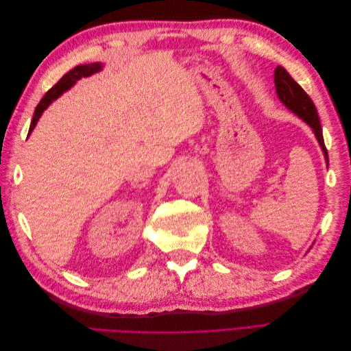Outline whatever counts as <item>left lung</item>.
Segmentation results:
<instances>
[{
    "instance_id": "obj_1",
    "label": "left lung",
    "mask_w": 351,
    "mask_h": 351,
    "mask_svg": "<svg viewBox=\"0 0 351 351\" xmlns=\"http://www.w3.org/2000/svg\"><path fill=\"white\" fill-rule=\"evenodd\" d=\"M275 88H277L278 98L282 101L285 107L291 110L294 114L299 115L300 119H303L312 127L316 139L319 142L324 155L328 161V151L324 142L319 117H317L316 107L309 95H307L300 84L290 76L289 71L281 66L275 69Z\"/></svg>"
}]
</instances>
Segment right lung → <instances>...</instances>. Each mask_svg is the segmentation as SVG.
Here are the masks:
<instances>
[{"mask_svg":"<svg viewBox=\"0 0 351 351\" xmlns=\"http://www.w3.org/2000/svg\"><path fill=\"white\" fill-rule=\"evenodd\" d=\"M99 70H101V66H99V64H95V62H92V64L77 66V67L71 69L69 73H66L64 76H62V77L58 80V83H56L54 86H52V88L44 95V98H42L40 102L38 104V107H36L35 114H34V119H32V123H30L29 134H30L32 130L35 129V125H36V123H38V120H39L40 114L44 112V110H47V107H48V105H49L52 101L57 99L62 92L67 90V89L71 86V84H73L74 82H76V80H79L80 77L90 76V74L97 73V71H99Z\"/></svg>","mask_w":351,"mask_h":351,"instance_id":"1","label":"right lung"}]
</instances>
